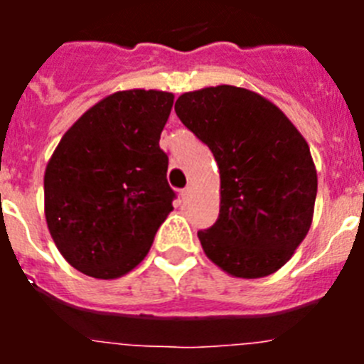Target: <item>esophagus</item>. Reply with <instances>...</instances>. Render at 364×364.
I'll use <instances>...</instances> for the list:
<instances>
[{
	"label": "esophagus",
	"mask_w": 364,
	"mask_h": 364,
	"mask_svg": "<svg viewBox=\"0 0 364 364\" xmlns=\"http://www.w3.org/2000/svg\"><path fill=\"white\" fill-rule=\"evenodd\" d=\"M191 193H193V189L188 186V188L182 189V191H180V195H182V198H184V200H186V198L191 197Z\"/></svg>",
	"instance_id": "esophagus-1"
}]
</instances>
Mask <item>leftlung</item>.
<instances>
[{
	"label": "left lung",
	"instance_id": "left-lung-1",
	"mask_svg": "<svg viewBox=\"0 0 364 364\" xmlns=\"http://www.w3.org/2000/svg\"><path fill=\"white\" fill-rule=\"evenodd\" d=\"M175 111L220 171L218 218L198 231L205 257L237 279L281 269L314 218L317 171L304 136L273 102L242 87L184 92Z\"/></svg>",
	"mask_w": 364,
	"mask_h": 364
}]
</instances>
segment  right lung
<instances>
[{
  "instance_id": "1",
  "label": "right lung",
  "mask_w": 364,
  "mask_h": 364,
  "mask_svg": "<svg viewBox=\"0 0 364 364\" xmlns=\"http://www.w3.org/2000/svg\"><path fill=\"white\" fill-rule=\"evenodd\" d=\"M175 95L118 91L70 125L43 176L45 220L58 252L89 277L118 279L136 268L175 193L160 149Z\"/></svg>"
}]
</instances>
